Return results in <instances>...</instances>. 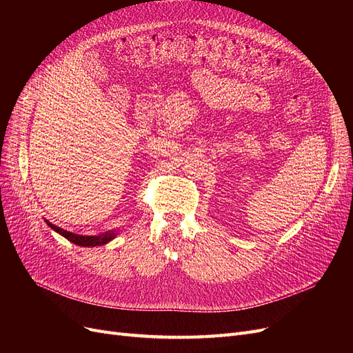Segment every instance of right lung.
Returning a JSON list of instances; mask_svg holds the SVG:
<instances>
[{"label": "right lung", "instance_id": "right-lung-1", "mask_svg": "<svg viewBox=\"0 0 353 353\" xmlns=\"http://www.w3.org/2000/svg\"><path fill=\"white\" fill-rule=\"evenodd\" d=\"M48 227L51 230H54L56 232H59L60 236H63L65 239H68L70 243H74L78 245H83V248H94V245H103L105 243L112 241L114 237H116V232L114 231H109V232H103V234H99V236H79V234H73V232H69L66 230H61L60 227L54 225V223L48 222Z\"/></svg>", "mask_w": 353, "mask_h": 353}]
</instances>
